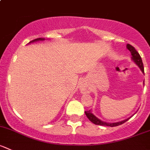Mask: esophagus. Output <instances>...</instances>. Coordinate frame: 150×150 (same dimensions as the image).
Masks as SVG:
<instances>
[{
	"label": "esophagus",
	"mask_w": 150,
	"mask_h": 150,
	"mask_svg": "<svg viewBox=\"0 0 150 150\" xmlns=\"http://www.w3.org/2000/svg\"><path fill=\"white\" fill-rule=\"evenodd\" d=\"M80 89H81V91H82L83 93H84V92H86V91H87V88H86V86L85 85H84V84H81V86H80Z\"/></svg>",
	"instance_id": "esophagus-1"
}]
</instances>
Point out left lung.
<instances>
[{
  "instance_id": "obj_1",
  "label": "left lung",
  "mask_w": 150,
  "mask_h": 150,
  "mask_svg": "<svg viewBox=\"0 0 150 150\" xmlns=\"http://www.w3.org/2000/svg\"><path fill=\"white\" fill-rule=\"evenodd\" d=\"M127 48L129 50L131 53V59L133 61V62H135L136 65L140 68L141 71L144 74V65H143V62H142V59L141 58L140 55L139 53L136 51V49L134 48V47H133L130 45L127 44ZM85 114L86 115L87 118L90 120L92 123H94V125H103V126H109V127H115V126H118L120 125L123 124L125 122H127L130 117L129 118L126 119V120H122L121 122H114V123H109V122H103L102 120H100V119H98L97 117H96L94 114L91 113V110H87V111H85Z\"/></svg>"
}]
</instances>
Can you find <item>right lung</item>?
Segmentation results:
<instances>
[{
  "label": "right lung",
  "mask_w": 150,
  "mask_h": 150,
  "mask_svg": "<svg viewBox=\"0 0 150 150\" xmlns=\"http://www.w3.org/2000/svg\"><path fill=\"white\" fill-rule=\"evenodd\" d=\"M45 40V39H44V38H38V39H36V40H32V41H30L29 43H33V42H38V41H43V40Z\"/></svg>",
  "instance_id": "add662e5"
}]
</instances>
